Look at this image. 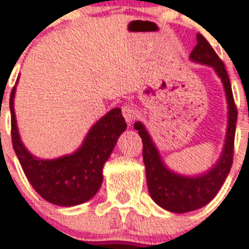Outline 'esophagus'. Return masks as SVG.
Wrapping results in <instances>:
<instances>
[{
  "mask_svg": "<svg viewBox=\"0 0 249 249\" xmlns=\"http://www.w3.org/2000/svg\"><path fill=\"white\" fill-rule=\"evenodd\" d=\"M121 112H123V116L126 120L128 124H132L133 121L136 120L137 117V109L133 107L132 105H124L121 107Z\"/></svg>",
  "mask_w": 249,
  "mask_h": 249,
  "instance_id": "34e87169",
  "label": "esophagus"
}]
</instances>
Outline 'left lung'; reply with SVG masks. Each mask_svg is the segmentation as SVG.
I'll list each match as a JSON object with an SVG mask.
<instances>
[{"mask_svg":"<svg viewBox=\"0 0 249 249\" xmlns=\"http://www.w3.org/2000/svg\"><path fill=\"white\" fill-rule=\"evenodd\" d=\"M197 44L190 54V58L199 63L208 64L216 70L224 83L229 103V126L225 147L220 160L200 177H183L172 173L165 168L159 152L152 143L151 138L141 123L134 124V129L142 138L143 143V161L146 166V177L150 195L156 204L174 213L191 212L208 204L216 196L218 190L228 177L234 159V140H235L238 109L234 102L231 84L224 62L217 55L214 49L205 40L203 35H197Z\"/></svg>","mask_w":249,"mask_h":249,"instance_id":"8db88e82","label":"left lung"}]
</instances>
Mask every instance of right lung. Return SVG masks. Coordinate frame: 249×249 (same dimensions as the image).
Masks as SVG:
<instances>
[{
  "label": "right lung",
  "instance_id": "1",
  "mask_svg": "<svg viewBox=\"0 0 249 249\" xmlns=\"http://www.w3.org/2000/svg\"><path fill=\"white\" fill-rule=\"evenodd\" d=\"M14 93L10 95L11 141L25 177L41 197L55 205L83 204L97 194L103 179V164L126 128L120 108L111 109L90 129L79 151L55 160L36 159L29 154L18 134L14 113Z\"/></svg>",
  "mask_w": 249,
  "mask_h": 249
}]
</instances>
